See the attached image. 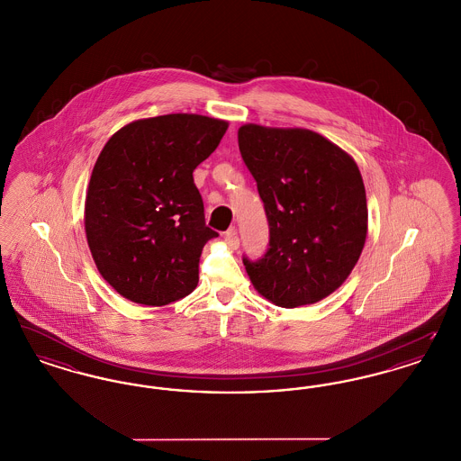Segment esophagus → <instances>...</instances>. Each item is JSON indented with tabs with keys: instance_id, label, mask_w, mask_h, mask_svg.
Masks as SVG:
<instances>
[{
	"instance_id": "esophagus-1",
	"label": "esophagus",
	"mask_w": 461,
	"mask_h": 461,
	"mask_svg": "<svg viewBox=\"0 0 461 461\" xmlns=\"http://www.w3.org/2000/svg\"><path fill=\"white\" fill-rule=\"evenodd\" d=\"M224 241H226L231 249H239L240 239H239V233H237L235 228H230V230L224 233Z\"/></svg>"
}]
</instances>
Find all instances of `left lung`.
Segmentation results:
<instances>
[{
  "instance_id": "obj_1",
  "label": "left lung",
  "mask_w": 461,
  "mask_h": 461,
  "mask_svg": "<svg viewBox=\"0 0 461 461\" xmlns=\"http://www.w3.org/2000/svg\"><path fill=\"white\" fill-rule=\"evenodd\" d=\"M241 158L269 222L261 259L243 258L254 288L280 307L314 304L342 285L368 231L366 194L351 155L301 128L239 130Z\"/></svg>"
}]
</instances>
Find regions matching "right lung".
<instances>
[{
    "mask_svg": "<svg viewBox=\"0 0 461 461\" xmlns=\"http://www.w3.org/2000/svg\"><path fill=\"white\" fill-rule=\"evenodd\" d=\"M228 122L169 113L130 122L98 155L85 203V230L100 275L136 304L166 306L198 284L205 226L194 171Z\"/></svg>",
    "mask_w": 461,
    "mask_h": 461,
    "instance_id": "right-lung-1",
    "label": "right lung"
}]
</instances>
